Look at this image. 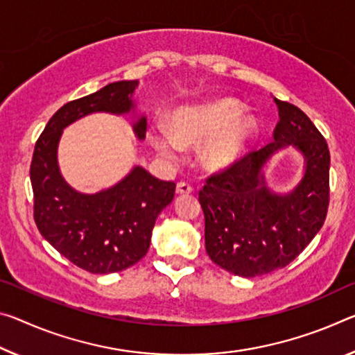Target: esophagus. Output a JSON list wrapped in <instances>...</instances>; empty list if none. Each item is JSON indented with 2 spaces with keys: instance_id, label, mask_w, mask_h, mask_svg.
<instances>
[{
  "instance_id": "obj_1",
  "label": "esophagus",
  "mask_w": 355,
  "mask_h": 355,
  "mask_svg": "<svg viewBox=\"0 0 355 355\" xmlns=\"http://www.w3.org/2000/svg\"><path fill=\"white\" fill-rule=\"evenodd\" d=\"M193 191H194L193 184L188 183V182H178L177 183V193L178 194H189V193H193Z\"/></svg>"
}]
</instances>
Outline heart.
I'll return each mask as SVG.
<instances>
[{
    "label": "heart",
    "mask_w": 355,
    "mask_h": 355,
    "mask_svg": "<svg viewBox=\"0 0 355 355\" xmlns=\"http://www.w3.org/2000/svg\"><path fill=\"white\" fill-rule=\"evenodd\" d=\"M241 105L234 99H218L187 107L173 115L171 134L156 131L155 147L167 157L180 155V145H193L210 137L202 148V159L211 168H223L237 159L254 132V120L239 116Z\"/></svg>",
    "instance_id": "b5f03b06"
}]
</instances>
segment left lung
I'll list each match as a JSON object with an SVG mask.
<instances>
[{
    "mask_svg": "<svg viewBox=\"0 0 355 355\" xmlns=\"http://www.w3.org/2000/svg\"><path fill=\"white\" fill-rule=\"evenodd\" d=\"M279 120L272 144L213 172L199 191L205 215V250L219 267L239 277L267 275L291 263L322 227L330 200L327 142L299 107L275 98ZM294 144L307 157L302 182L291 195L258 184L270 154Z\"/></svg>",
    "mask_w": 355,
    "mask_h": 355,
    "instance_id": "1",
    "label": "left lung"
}]
</instances>
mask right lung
<instances>
[{"label": "right lung", "mask_w": 355, "mask_h": 355, "mask_svg": "<svg viewBox=\"0 0 355 355\" xmlns=\"http://www.w3.org/2000/svg\"><path fill=\"white\" fill-rule=\"evenodd\" d=\"M137 80H120L58 109L35 145L30 167L33 215L42 237L78 268L105 275L137 263L150 248L151 230L162 208L175 196V183L136 167L129 175L98 194H80L67 184L56 164L61 131L93 112L126 114ZM145 137L147 120L134 125Z\"/></svg>", "instance_id": "add662e5"}]
</instances>
